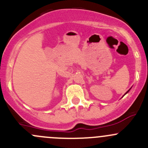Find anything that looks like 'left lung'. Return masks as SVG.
<instances>
[{
	"label": "left lung",
	"mask_w": 148,
	"mask_h": 148,
	"mask_svg": "<svg viewBox=\"0 0 148 148\" xmlns=\"http://www.w3.org/2000/svg\"><path fill=\"white\" fill-rule=\"evenodd\" d=\"M129 92V90H128V91H127V92H126V93H127V92ZM126 93H125V94H126Z\"/></svg>",
	"instance_id": "left-lung-1"
}]
</instances>
